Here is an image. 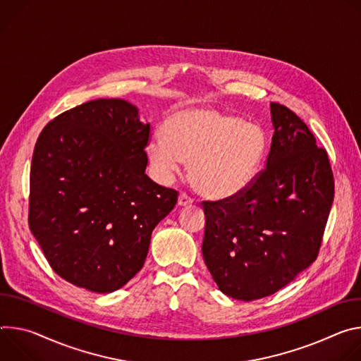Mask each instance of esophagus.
<instances>
[{
  "instance_id": "34e87169",
  "label": "esophagus",
  "mask_w": 361,
  "mask_h": 361,
  "mask_svg": "<svg viewBox=\"0 0 361 361\" xmlns=\"http://www.w3.org/2000/svg\"><path fill=\"white\" fill-rule=\"evenodd\" d=\"M192 202H193V199L186 193H180L179 197H178V205L179 207H189V205H192Z\"/></svg>"
}]
</instances>
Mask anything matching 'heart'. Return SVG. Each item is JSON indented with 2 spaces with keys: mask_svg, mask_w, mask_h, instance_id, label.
<instances>
[{
  "mask_svg": "<svg viewBox=\"0 0 361 361\" xmlns=\"http://www.w3.org/2000/svg\"><path fill=\"white\" fill-rule=\"evenodd\" d=\"M164 137L147 145L150 165L164 180L189 160L193 188L207 197L243 192L255 176L265 150L262 130L216 109H188L169 116Z\"/></svg>",
  "mask_w": 361,
  "mask_h": 361,
  "instance_id": "b5f03b06",
  "label": "heart"
}]
</instances>
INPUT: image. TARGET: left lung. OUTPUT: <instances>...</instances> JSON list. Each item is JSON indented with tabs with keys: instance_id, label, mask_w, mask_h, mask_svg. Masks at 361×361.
Listing matches in <instances>:
<instances>
[{
	"instance_id": "8db88e82",
	"label": "left lung",
	"mask_w": 361,
	"mask_h": 361,
	"mask_svg": "<svg viewBox=\"0 0 361 361\" xmlns=\"http://www.w3.org/2000/svg\"><path fill=\"white\" fill-rule=\"evenodd\" d=\"M267 165L238 195L204 201V261L219 290L252 301L279 291L318 257L334 201L329 154L287 106L271 103Z\"/></svg>"
}]
</instances>
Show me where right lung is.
Instances as JSON below:
<instances>
[{
	"label": "right lung",
	"instance_id": "right-lung-1",
	"mask_svg": "<svg viewBox=\"0 0 361 361\" xmlns=\"http://www.w3.org/2000/svg\"><path fill=\"white\" fill-rule=\"evenodd\" d=\"M150 125L122 99L78 104L39 133L31 160L28 225L70 284L107 294L143 267L154 226L178 190L146 173Z\"/></svg>",
	"mask_w": 361,
	"mask_h": 361
}]
</instances>
